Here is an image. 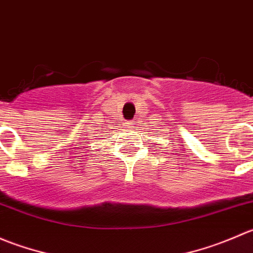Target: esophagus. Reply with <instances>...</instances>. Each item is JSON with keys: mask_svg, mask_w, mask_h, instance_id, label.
Instances as JSON below:
<instances>
[{"mask_svg": "<svg viewBox=\"0 0 253 253\" xmlns=\"http://www.w3.org/2000/svg\"><path fill=\"white\" fill-rule=\"evenodd\" d=\"M129 125H131V126H132V125H134V122H131V124H129Z\"/></svg>", "mask_w": 253, "mask_h": 253, "instance_id": "obj_1", "label": "esophagus"}]
</instances>
